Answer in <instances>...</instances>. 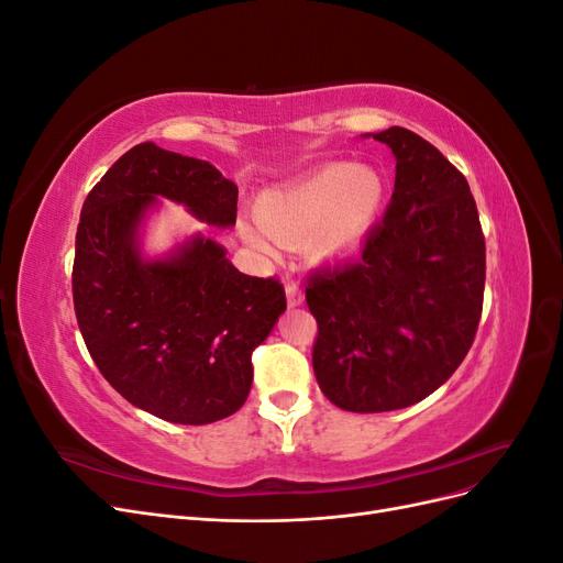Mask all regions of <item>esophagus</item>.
Instances as JSON below:
<instances>
[{"label": "esophagus", "mask_w": 563, "mask_h": 563, "mask_svg": "<svg viewBox=\"0 0 563 563\" xmlns=\"http://www.w3.org/2000/svg\"><path fill=\"white\" fill-rule=\"evenodd\" d=\"M286 298H288V308H298V305H302L305 296H302L300 286L296 282H288L286 284Z\"/></svg>", "instance_id": "esophagus-1"}]
</instances>
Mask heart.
Returning <instances> with one entry per match:
<instances>
[{
  "label": "heart",
  "mask_w": 563,
  "mask_h": 563,
  "mask_svg": "<svg viewBox=\"0 0 563 563\" xmlns=\"http://www.w3.org/2000/svg\"><path fill=\"white\" fill-rule=\"evenodd\" d=\"M385 185L368 166L333 162L255 201L263 228H244L246 242L263 255L279 244H298L317 263L347 258L376 223Z\"/></svg>",
  "instance_id": "b5f03b06"
}]
</instances>
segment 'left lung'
Masks as SVG:
<instances>
[{
    "label": "left lung",
    "instance_id": "1",
    "mask_svg": "<svg viewBox=\"0 0 563 563\" xmlns=\"http://www.w3.org/2000/svg\"><path fill=\"white\" fill-rule=\"evenodd\" d=\"M397 159L395 192L362 255L305 288L317 319L312 366L331 404L397 411L430 397L470 352L482 319L486 242L465 176L420 139L373 133Z\"/></svg>",
    "mask_w": 563,
    "mask_h": 563
}]
</instances>
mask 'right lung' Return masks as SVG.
Masks as SVG:
<instances>
[{
  "label": "right lung",
  "mask_w": 563,
  "mask_h": 563,
  "mask_svg": "<svg viewBox=\"0 0 563 563\" xmlns=\"http://www.w3.org/2000/svg\"><path fill=\"white\" fill-rule=\"evenodd\" d=\"M236 195L209 162L141 143L81 207L73 298L84 343L119 395L168 422L209 424L240 411L251 354L275 329L286 296L279 279L244 275L201 234L145 261L139 228L157 197L230 228Z\"/></svg>",
  "instance_id": "1"
}]
</instances>
